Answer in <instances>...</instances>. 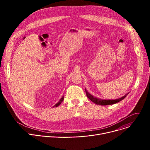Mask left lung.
I'll return each instance as SVG.
<instances>
[{
  "instance_id": "obj_1",
  "label": "left lung",
  "mask_w": 150,
  "mask_h": 150,
  "mask_svg": "<svg viewBox=\"0 0 150 150\" xmlns=\"http://www.w3.org/2000/svg\"><path fill=\"white\" fill-rule=\"evenodd\" d=\"M85 92H86V94L87 97L93 102H94V103H96V104H98V105H111V104H113L115 103H117L118 102H119L120 101L123 100L126 96L129 94V93H127L125 96H124L123 97L118 98V99H116V100H102V99H99L97 97H95L94 96H93L91 94H90V93H88V91L85 90Z\"/></svg>"
}]
</instances>
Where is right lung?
<instances>
[{
  "mask_svg": "<svg viewBox=\"0 0 150 150\" xmlns=\"http://www.w3.org/2000/svg\"><path fill=\"white\" fill-rule=\"evenodd\" d=\"M63 99H64V96H63V97H62V98H60V100L59 101V102L58 103H57L54 106H53V108L54 107H57L59 105H60V104H61V103L63 101Z\"/></svg>",
  "mask_w": 150,
  "mask_h": 150,
  "instance_id": "obj_1",
  "label": "right lung"
}]
</instances>
